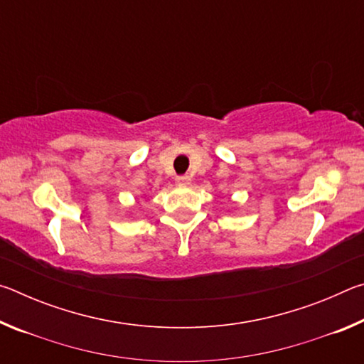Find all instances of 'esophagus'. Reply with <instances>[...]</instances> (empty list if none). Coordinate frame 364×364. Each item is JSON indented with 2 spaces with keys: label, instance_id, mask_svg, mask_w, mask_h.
I'll return each instance as SVG.
<instances>
[{
  "label": "esophagus",
  "instance_id": "obj_1",
  "mask_svg": "<svg viewBox=\"0 0 364 364\" xmlns=\"http://www.w3.org/2000/svg\"><path fill=\"white\" fill-rule=\"evenodd\" d=\"M176 183L180 184V186H188V184H191V176L189 175H181L176 178Z\"/></svg>",
  "mask_w": 364,
  "mask_h": 364
}]
</instances>
